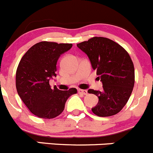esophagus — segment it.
<instances>
[{"mask_svg": "<svg viewBox=\"0 0 153 153\" xmlns=\"http://www.w3.org/2000/svg\"><path fill=\"white\" fill-rule=\"evenodd\" d=\"M78 92L79 94H84V95H86L88 94V91L84 90V89H79Z\"/></svg>", "mask_w": 153, "mask_h": 153, "instance_id": "esophagus-1", "label": "esophagus"}]
</instances>
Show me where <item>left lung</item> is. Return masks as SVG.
Listing matches in <instances>:
<instances>
[{
	"mask_svg": "<svg viewBox=\"0 0 153 153\" xmlns=\"http://www.w3.org/2000/svg\"><path fill=\"white\" fill-rule=\"evenodd\" d=\"M76 46L88 57L92 68L102 83V91L89 89L99 101L91 108L99 117H108L121 111L128 102L134 84V68L126 50L114 41L94 37Z\"/></svg>",
	"mask_w": 153,
	"mask_h": 153,
	"instance_id": "obj_1",
	"label": "left lung"
}]
</instances>
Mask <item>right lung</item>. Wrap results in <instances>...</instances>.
Returning <instances> with one entry per match:
<instances>
[{
  "mask_svg": "<svg viewBox=\"0 0 153 153\" xmlns=\"http://www.w3.org/2000/svg\"><path fill=\"white\" fill-rule=\"evenodd\" d=\"M72 44L41 42L30 48L21 59L16 71V89L26 106L40 118L51 119L59 115L68 98L74 94L68 91L51 88L50 80L56 76V63Z\"/></svg>",
  "mask_w": 153,
  "mask_h": 153,
  "instance_id": "1",
  "label": "right lung"
}]
</instances>
